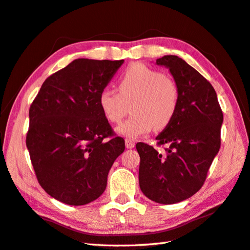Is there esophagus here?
I'll use <instances>...</instances> for the list:
<instances>
[{"label": "esophagus", "instance_id": "1", "mask_svg": "<svg viewBox=\"0 0 250 250\" xmlns=\"http://www.w3.org/2000/svg\"><path fill=\"white\" fill-rule=\"evenodd\" d=\"M125 147L128 148V149H132V148L135 146V142L130 140V139H125Z\"/></svg>", "mask_w": 250, "mask_h": 250}]
</instances>
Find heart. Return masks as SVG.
<instances>
[{
  "instance_id": "1",
  "label": "heart",
  "mask_w": 250,
  "mask_h": 250,
  "mask_svg": "<svg viewBox=\"0 0 250 250\" xmlns=\"http://www.w3.org/2000/svg\"><path fill=\"white\" fill-rule=\"evenodd\" d=\"M117 93L103 89L99 106L111 124H120L128 115L129 106L134 115L117 132L135 139L152 129L162 130L171 124L177 111L179 89L174 78L144 63L130 65L120 78Z\"/></svg>"
}]
</instances>
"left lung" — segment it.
<instances>
[{
  "label": "left lung",
  "mask_w": 250,
  "mask_h": 250,
  "mask_svg": "<svg viewBox=\"0 0 250 250\" xmlns=\"http://www.w3.org/2000/svg\"><path fill=\"white\" fill-rule=\"evenodd\" d=\"M166 66L179 89L177 111L159 134L157 144L167 145L166 156L139 143V182L142 192L160 204H174L198 192L220 148L224 115L210 83L177 56L157 59Z\"/></svg>",
  "instance_id": "obj_1"
}]
</instances>
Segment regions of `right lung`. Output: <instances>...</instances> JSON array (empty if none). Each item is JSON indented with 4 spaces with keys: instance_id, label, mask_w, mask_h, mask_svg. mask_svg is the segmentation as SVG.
I'll return each mask as SVG.
<instances>
[{
    "instance_id": "right-lung-1",
    "label": "right lung",
    "mask_w": 250,
    "mask_h": 250,
    "mask_svg": "<svg viewBox=\"0 0 250 250\" xmlns=\"http://www.w3.org/2000/svg\"><path fill=\"white\" fill-rule=\"evenodd\" d=\"M124 60L76 59L42 84L29 110L26 147L47 193L68 205L97 200L125 151L99 106V94ZM106 138L110 140H106Z\"/></svg>"
}]
</instances>
